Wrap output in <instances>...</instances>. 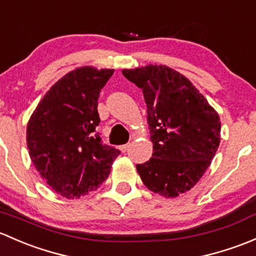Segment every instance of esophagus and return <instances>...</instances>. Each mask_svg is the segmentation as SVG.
Returning a JSON list of instances; mask_svg holds the SVG:
<instances>
[{
	"instance_id": "1",
	"label": "esophagus",
	"mask_w": 256,
	"mask_h": 256,
	"mask_svg": "<svg viewBox=\"0 0 256 256\" xmlns=\"http://www.w3.org/2000/svg\"><path fill=\"white\" fill-rule=\"evenodd\" d=\"M129 146H130V143H128V144H124V146H120V152H127Z\"/></svg>"
}]
</instances>
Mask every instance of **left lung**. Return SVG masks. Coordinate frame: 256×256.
<instances>
[{
    "label": "left lung",
    "mask_w": 256,
    "mask_h": 256,
    "mask_svg": "<svg viewBox=\"0 0 256 256\" xmlns=\"http://www.w3.org/2000/svg\"><path fill=\"white\" fill-rule=\"evenodd\" d=\"M142 88L152 156L136 165L150 191L178 197L198 182L220 142V116L191 81L165 65L122 71Z\"/></svg>",
    "instance_id": "obj_1"
}]
</instances>
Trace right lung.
<instances>
[{"instance_id": "right-lung-1", "label": "right lung", "mask_w": 256, "mask_h": 256, "mask_svg": "<svg viewBox=\"0 0 256 256\" xmlns=\"http://www.w3.org/2000/svg\"><path fill=\"white\" fill-rule=\"evenodd\" d=\"M113 71L82 66L68 72L44 94L27 124L32 162L65 198H80L98 188L120 155L96 133L100 91Z\"/></svg>"}]
</instances>
